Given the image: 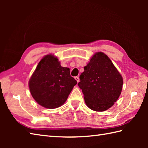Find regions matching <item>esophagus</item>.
Listing matches in <instances>:
<instances>
[{"instance_id": "34e87169", "label": "esophagus", "mask_w": 148, "mask_h": 148, "mask_svg": "<svg viewBox=\"0 0 148 148\" xmlns=\"http://www.w3.org/2000/svg\"><path fill=\"white\" fill-rule=\"evenodd\" d=\"M75 79H76V80L77 81V83H79V77H78V76L75 77Z\"/></svg>"}]
</instances>
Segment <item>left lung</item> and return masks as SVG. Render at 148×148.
<instances>
[{"label":"left lung","mask_w":148,"mask_h":148,"mask_svg":"<svg viewBox=\"0 0 148 148\" xmlns=\"http://www.w3.org/2000/svg\"><path fill=\"white\" fill-rule=\"evenodd\" d=\"M78 86L82 90L86 106L95 111L112 107L121 93L123 80L112 61L97 52L84 67Z\"/></svg>","instance_id":"left-lung-1"}]
</instances>
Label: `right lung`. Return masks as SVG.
<instances>
[{
  "mask_svg": "<svg viewBox=\"0 0 148 148\" xmlns=\"http://www.w3.org/2000/svg\"><path fill=\"white\" fill-rule=\"evenodd\" d=\"M76 84L69 68L62 67L57 57L49 54L39 62L29 86L31 95L40 106L55 109L64 104Z\"/></svg>",
  "mask_w": 148,
  "mask_h": 148,
  "instance_id": "right-lung-1",
  "label": "right lung"
}]
</instances>
